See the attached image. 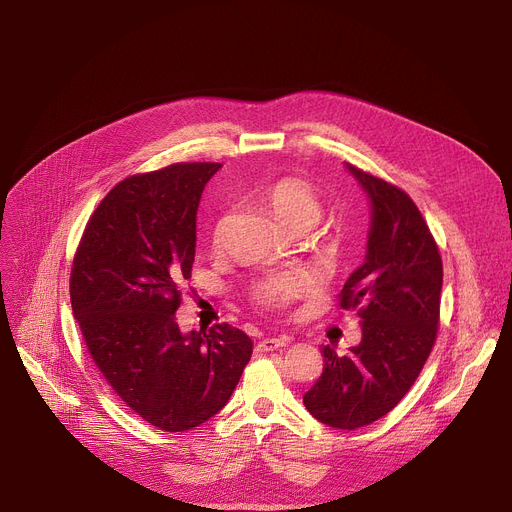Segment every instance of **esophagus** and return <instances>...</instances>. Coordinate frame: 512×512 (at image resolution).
<instances>
[{"label": "esophagus", "mask_w": 512, "mask_h": 512, "mask_svg": "<svg viewBox=\"0 0 512 512\" xmlns=\"http://www.w3.org/2000/svg\"><path fill=\"white\" fill-rule=\"evenodd\" d=\"M289 338L287 336H279V338H263L259 344H257V350L259 352H273V350H279L283 346H287Z\"/></svg>", "instance_id": "34e87169"}]
</instances>
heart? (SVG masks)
I'll return each mask as SVG.
<instances>
[{
	"mask_svg": "<svg viewBox=\"0 0 512 512\" xmlns=\"http://www.w3.org/2000/svg\"><path fill=\"white\" fill-rule=\"evenodd\" d=\"M265 204L279 218V223L291 233H306L322 218V200L318 192L300 178H279L261 192ZM227 216L221 214L210 227V243L218 247L225 239ZM314 289V279L302 271L267 273L257 279L249 296L257 306L269 310H285L289 304L308 296Z\"/></svg>",
	"mask_w": 512,
	"mask_h": 512,
	"instance_id": "obj_1",
	"label": "heart"
}]
</instances>
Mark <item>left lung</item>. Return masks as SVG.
<instances>
[{
	"label": "left lung",
	"mask_w": 512,
	"mask_h": 512,
	"mask_svg": "<svg viewBox=\"0 0 512 512\" xmlns=\"http://www.w3.org/2000/svg\"><path fill=\"white\" fill-rule=\"evenodd\" d=\"M373 204L369 251L344 283L338 306L358 310L362 340L338 356L324 346V371L306 409L336 429L371 425L411 389L440 328L444 265L411 196L346 164Z\"/></svg>",
	"instance_id": "obj_1"
}]
</instances>
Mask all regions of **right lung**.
<instances>
[{"mask_svg": "<svg viewBox=\"0 0 512 512\" xmlns=\"http://www.w3.org/2000/svg\"><path fill=\"white\" fill-rule=\"evenodd\" d=\"M221 164L180 162L133 174L99 202L70 267V304L87 350L115 395L164 431L198 427L231 399L253 352L223 322L182 334L196 210Z\"/></svg>", "mask_w": 512, "mask_h": 512, "instance_id": "right-lung-1", "label": "right lung"}]
</instances>
